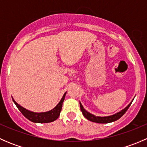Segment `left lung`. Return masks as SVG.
Here are the masks:
<instances>
[{"label": "left lung", "instance_id": "8db88e82", "mask_svg": "<svg viewBox=\"0 0 147 147\" xmlns=\"http://www.w3.org/2000/svg\"><path fill=\"white\" fill-rule=\"evenodd\" d=\"M134 99L132 100V101L134 100ZM132 101L130 102V103L129 104V105H127L124 109H123L122 110L120 111V112H117V113L115 114V115H111V116H107V117H98L90 113V112H88L87 110L84 109V108L83 107V106L82 105V104L80 103V109L82 112V115H84V117L86 118V119H87L91 121H93V122L100 123V124H107V123L113 122V121H117V120L119 119V118H121V117L125 114V112H127V109H129V107L130 105H131Z\"/></svg>", "mask_w": 147, "mask_h": 147}]
</instances>
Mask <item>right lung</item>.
Here are the masks:
<instances>
[{
    "mask_svg": "<svg viewBox=\"0 0 147 147\" xmlns=\"http://www.w3.org/2000/svg\"><path fill=\"white\" fill-rule=\"evenodd\" d=\"M66 93L67 92L65 93L64 95L62 97L61 100L57 104L55 107L53 108L51 110L48 111V112H33L32 111L28 110L26 108L23 107L19 104H18L17 102L13 100V97H12V99H13V101L15 103V105L17 106L19 110L20 111V112L24 115V117H26L28 119H29L30 121L35 123H49L54 121L60 116L62 107H63V103L64 102Z\"/></svg>",
    "mask_w": 147,
    "mask_h": 147,
    "instance_id": "right-lung-1",
    "label": "right lung"
}]
</instances>
